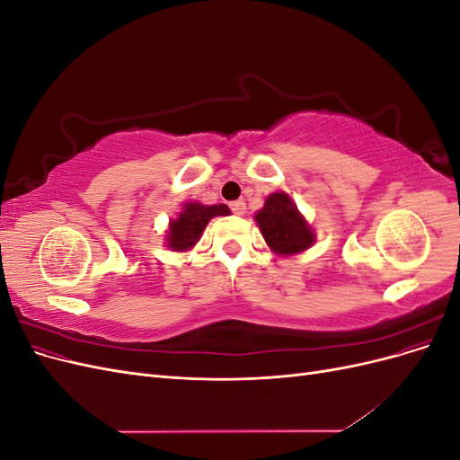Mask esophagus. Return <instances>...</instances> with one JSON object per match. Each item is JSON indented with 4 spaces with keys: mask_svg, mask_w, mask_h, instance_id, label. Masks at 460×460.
I'll return each mask as SVG.
<instances>
[{
    "mask_svg": "<svg viewBox=\"0 0 460 460\" xmlns=\"http://www.w3.org/2000/svg\"><path fill=\"white\" fill-rule=\"evenodd\" d=\"M230 208H232V213H234V215L242 217V215L245 213V203H243L242 199H238V201H232V203H230Z\"/></svg>",
    "mask_w": 460,
    "mask_h": 460,
    "instance_id": "esophagus-1",
    "label": "esophagus"
}]
</instances>
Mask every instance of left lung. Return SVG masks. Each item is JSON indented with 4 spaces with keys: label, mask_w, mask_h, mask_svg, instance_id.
<instances>
[{
    "label": "left lung",
    "mask_w": 460,
    "mask_h": 460,
    "mask_svg": "<svg viewBox=\"0 0 460 460\" xmlns=\"http://www.w3.org/2000/svg\"><path fill=\"white\" fill-rule=\"evenodd\" d=\"M257 225L272 252L294 255L313 245L314 234L286 193H272L255 215Z\"/></svg>",
    "instance_id": "obj_1"
}]
</instances>
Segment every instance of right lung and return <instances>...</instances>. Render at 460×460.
<instances>
[{"mask_svg": "<svg viewBox=\"0 0 460 460\" xmlns=\"http://www.w3.org/2000/svg\"><path fill=\"white\" fill-rule=\"evenodd\" d=\"M226 217L230 215V208L226 205H201V203H186L184 211L178 215L176 220H171V232H169V247L174 252H184L191 245H196L207 222L213 217Z\"/></svg>", "mask_w": 460, "mask_h": 460, "instance_id": "add662e5", "label": "right lung"}]
</instances>
